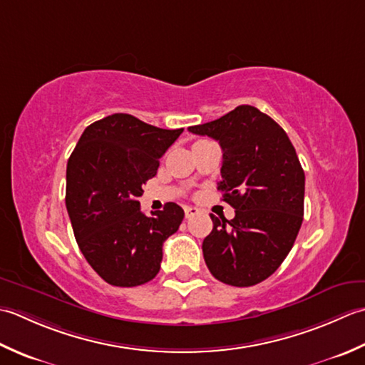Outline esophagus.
Returning <instances> with one entry per match:
<instances>
[{"instance_id":"obj_1","label":"esophagus","mask_w":365,"mask_h":365,"mask_svg":"<svg viewBox=\"0 0 365 365\" xmlns=\"http://www.w3.org/2000/svg\"><path fill=\"white\" fill-rule=\"evenodd\" d=\"M198 214V207H193V206H187L185 207V217H193V215Z\"/></svg>"}]
</instances>
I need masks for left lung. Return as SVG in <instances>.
<instances>
[{
    "mask_svg": "<svg viewBox=\"0 0 365 365\" xmlns=\"http://www.w3.org/2000/svg\"><path fill=\"white\" fill-rule=\"evenodd\" d=\"M189 132L219 141L224 151L222 200L235 217L212 219L203 257L212 276L233 287H252L277 271L302 224L306 176L287 132L252 106Z\"/></svg>",
    "mask_w": 365,
    "mask_h": 365,
    "instance_id": "1",
    "label": "left lung"
}]
</instances>
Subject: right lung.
<instances>
[{"instance_id": "1", "label": "right lung", "mask_w": 365, "mask_h": 365, "mask_svg": "<svg viewBox=\"0 0 365 365\" xmlns=\"http://www.w3.org/2000/svg\"><path fill=\"white\" fill-rule=\"evenodd\" d=\"M184 129H160L128 113L88 125L66 170V207L81 254L113 287H138L160 269L162 245L184 211L167 203L146 215L138 197Z\"/></svg>"}]
</instances>
